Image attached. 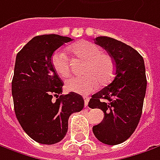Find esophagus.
Listing matches in <instances>:
<instances>
[{
	"label": "esophagus",
	"instance_id": "obj_1",
	"mask_svg": "<svg viewBox=\"0 0 160 160\" xmlns=\"http://www.w3.org/2000/svg\"><path fill=\"white\" fill-rule=\"evenodd\" d=\"M84 98V102H85V107H88V101H89V98L88 97H83Z\"/></svg>",
	"mask_w": 160,
	"mask_h": 160
}]
</instances>
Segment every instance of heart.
Instances as JSON below:
<instances>
[{
  "mask_svg": "<svg viewBox=\"0 0 160 160\" xmlns=\"http://www.w3.org/2000/svg\"><path fill=\"white\" fill-rule=\"evenodd\" d=\"M70 50L80 59L87 61L84 76H73L66 80L67 90L79 94H88L97 88L98 81L102 85L108 83L115 73V63L112 57L102 52L101 48L89 41H80L70 47ZM51 63L54 72L62 78L70 75V62L66 52L57 50L52 53Z\"/></svg>",
  "mask_w": 160,
  "mask_h": 160,
  "instance_id": "1",
  "label": "heart"
}]
</instances>
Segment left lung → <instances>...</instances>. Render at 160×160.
Returning <instances> with one entry per match:
<instances>
[{
	"label": "left lung",
	"mask_w": 160,
	"mask_h": 160,
	"mask_svg": "<svg viewBox=\"0 0 160 160\" xmlns=\"http://www.w3.org/2000/svg\"><path fill=\"white\" fill-rule=\"evenodd\" d=\"M94 41L113 58L115 76L88 102L89 108L105 114L92 130L99 142L117 145L134 132L142 116L147 88L144 60L135 49L116 39L98 37Z\"/></svg>",
	"instance_id": "left-lung-1"
}]
</instances>
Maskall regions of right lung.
Wrapping results in <instances>:
<instances>
[{"label": "right lung", "mask_w": 160, "mask_h": 160, "mask_svg": "<svg viewBox=\"0 0 160 160\" xmlns=\"http://www.w3.org/2000/svg\"><path fill=\"white\" fill-rule=\"evenodd\" d=\"M71 41L55 34L38 36L16 56L11 82L15 115L25 132L41 144L61 142L70 115L84 108L79 94L62 95L63 82L51 63L53 52Z\"/></svg>", "instance_id": "1"}]
</instances>
